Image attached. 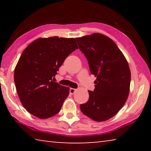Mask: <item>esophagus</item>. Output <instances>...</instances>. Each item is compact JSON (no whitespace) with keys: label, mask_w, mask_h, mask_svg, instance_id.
<instances>
[{"label":"esophagus","mask_w":151,"mask_h":151,"mask_svg":"<svg viewBox=\"0 0 151 151\" xmlns=\"http://www.w3.org/2000/svg\"><path fill=\"white\" fill-rule=\"evenodd\" d=\"M76 91V89H75V88H70V94H73Z\"/></svg>","instance_id":"obj_1"}]
</instances>
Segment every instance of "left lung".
<instances>
[{
  "label": "left lung",
  "mask_w": 151,
  "mask_h": 151,
  "mask_svg": "<svg viewBox=\"0 0 151 151\" xmlns=\"http://www.w3.org/2000/svg\"><path fill=\"white\" fill-rule=\"evenodd\" d=\"M88 60L92 75L96 77L94 91L81 104L84 114L93 121H105L118 113L130 91L131 70L126 58L116 43L107 36L93 33L76 38Z\"/></svg>",
  "instance_id": "left-lung-1"
}]
</instances>
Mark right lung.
<instances>
[{
  "label": "right lung",
  "mask_w": 151,
  "mask_h": 151,
  "mask_svg": "<svg viewBox=\"0 0 151 151\" xmlns=\"http://www.w3.org/2000/svg\"><path fill=\"white\" fill-rule=\"evenodd\" d=\"M78 48L74 38H39L27 47L14 73L20 101L27 111L45 119L57 114L69 94V87L52 78L66 58Z\"/></svg>",
  "instance_id": "obj_1"
}]
</instances>
